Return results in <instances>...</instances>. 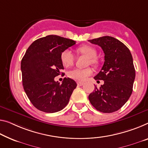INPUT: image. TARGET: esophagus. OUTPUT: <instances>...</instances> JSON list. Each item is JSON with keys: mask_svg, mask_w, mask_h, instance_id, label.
<instances>
[{"mask_svg": "<svg viewBox=\"0 0 148 148\" xmlns=\"http://www.w3.org/2000/svg\"><path fill=\"white\" fill-rule=\"evenodd\" d=\"M83 84H84V83H83V82H82V81H78V82H77V85H78L79 86L83 85Z\"/></svg>", "mask_w": 148, "mask_h": 148, "instance_id": "1", "label": "esophagus"}]
</instances>
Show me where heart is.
<instances>
[{
  "mask_svg": "<svg viewBox=\"0 0 148 148\" xmlns=\"http://www.w3.org/2000/svg\"><path fill=\"white\" fill-rule=\"evenodd\" d=\"M78 51L81 53L85 54V55L90 57V60H88V63H97V60L95 57L97 55V50L94 47L89 45H83L79 47L77 49ZM61 60L63 65L65 67H70L73 65L75 61V57L71 51L66 49L64 50L61 54ZM92 71L89 67L86 68H75L72 69L69 72V76L71 79L76 81H85L87 79L88 76L92 74Z\"/></svg>",
  "mask_w": 148,
  "mask_h": 148,
  "instance_id": "obj_1",
  "label": "heart"
}]
</instances>
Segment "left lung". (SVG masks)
<instances>
[{
  "instance_id": "8db88e82",
  "label": "left lung",
  "mask_w": 148,
  "mask_h": 148,
  "mask_svg": "<svg viewBox=\"0 0 148 148\" xmlns=\"http://www.w3.org/2000/svg\"><path fill=\"white\" fill-rule=\"evenodd\" d=\"M99 45L104 53V63L95 80L104 84L88 96L90 103L97 110L114 112L128 101L132 92L136 73L129 49L123 43L111 36H103L88 40Z\"/></svg>"
}]
</instances>
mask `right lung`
<instances>
[{"label":"right lung","mask_w":148,"mask_h":148,"mask_svg":"<svg viewBox=\"0 0 148 148\" xmlns=\"http://www.w3.org/2000/svg\"><path fill=\"white\" fill-rule=\"evenodd\" d=\"M75 42L49 35L34 41L21 61L22 85L29 101L42 112L53 113L64 108L77 87L73 79L65 77L60 84L54 78L63 69L62 52Z\"/></svg>","instance_id":"add662e5"}]
</instances>
